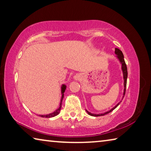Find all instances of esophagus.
Segmentation results:
<instances>
[{
  "label": "esophagus",
  "instance_id": "34e87169",
  "mask_svg": "<svg viewBox=\"0 0 151 151\" xmlns=\"http://www.w3.org/2000/svg\"><path fill=\"white\" fill-rule=\"evenodd\" d=\"M82 78V75L81 74H76L75 76H74V80L75 81H79L81 80Z\"/></svg>",
  "mask_w": 151,
  "mask_h": 151
}]
</instances>
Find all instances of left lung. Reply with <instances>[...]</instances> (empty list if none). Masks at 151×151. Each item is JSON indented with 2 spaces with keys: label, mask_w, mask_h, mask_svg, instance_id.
Masks as SVG:
<instances>
[{
  "label": "left lung",
  "mask_w": 151,
  "mask_h": 151,
  "mask_svg": "<svg viewBox=\"0 0 151 151\" xmlns=\"http://www.w3.org/2000/svg\"><path fill=\"white\" fill-rule=\"evenodd\" d=\"M114 52H115V55H116V57L117 58V59L119 60L120 63H121V70L122 71V75H123V80H124V91H123V96L122 97V99L124 98V96L125 94V91H126V86H127V76H128V73H127V65H126V63H125V61L124 59V55L122 54V51L121 50H119V48H115V51H114ZM121 101L119 102V103L116 104L115 106H114L113 108L111 109L110 111H106L105 112H103V113H100V114H95V113H91V112H88L87 110H86V111L87 112V113L89 114V115L91 116H104L105 115V114H107L109 112H112L113 110L115 109L117 106L119 105V104L121 103Z\"/></svg>",
  "instance_id": "1"
}]
</instances>
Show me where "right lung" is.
<instances>
[{"instance_id": "right-lung-1", "label": "right lung", "mask_w": 151, "mask_h": 151, "mask_svg": "<svg viewBox=\"0 0 151 151\" xmlns=\"http://www.w3.org/2000/svg\"><path fill=\"white\" fill-rule=\"evenodd\" d=\"M66 86L65 85H62V86H61V94H62V96H61L59 107H58V108L55 111L52 112V113H50L48 114H40L39 115L40 116L44 117V118H51V117H54L59 114L61 106H62V101H63V99L64 98V93H65V91L66 90Z\"/></svg>"}]
</instances>
